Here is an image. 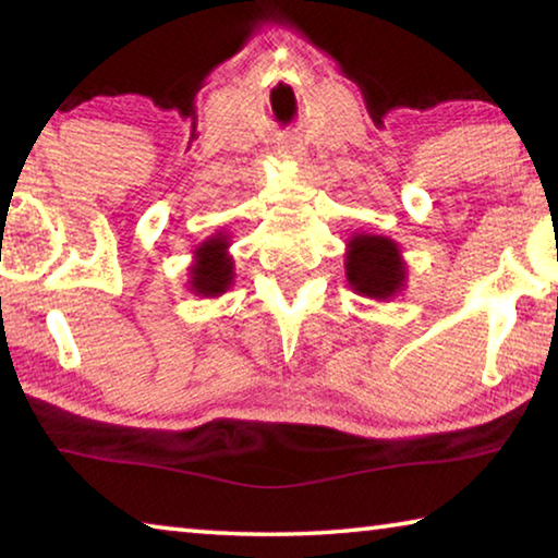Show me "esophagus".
<instances>
[{
  "label": "esophagus",
  "instance_id": "esophagus-1",
  "mask_svg": "<svg viewBox=\"0 0 558 558\" xmlns=\"http://www.w3.org/2000/svg\"><path fill=\"white\" fill-rule=\"evenodd\" d=\"M278 155L286 157V159H300L302 157V147L300 145H292V143H286L278 147Z\"/></svg>",
  "mask_w": 558,
  "mask_h": 558
}]
</instances>
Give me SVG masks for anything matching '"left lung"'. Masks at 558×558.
Returning a JSON list of instances; mask_svg holds the SVG:
<instances>
[{"label":"left lung","instance_id":"obj_1","mask_svg":"<svg viewBox=\"0 0 558 558\" xmlns=\"http://www.w3.org/2000/svg\"><path fill=\"white\" fill-rule=\"evenodd\" d=\"M403 263L396 243L384 235H354L347 251V280L359 295L386 300L403 288Z\"/></svg>","mask_w":558,"mask_h":558}]
</instances>
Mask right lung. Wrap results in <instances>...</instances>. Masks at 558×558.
Segmentation results:
<instances>
[{
    "mask_svg": "<svg viewBox=\"0 0 558 558\" xmlns=\"http://www.w3.org/2000/svg\"><path fill=\"white\" fill-rule=\"evenodd\" d=\"M226 239L216 235L202 243V248L196 251V260L192 268V288L196 295H221L226 288L231 286L233 278V263L226 256Z\"/></svg>",
    "mask_w": 558,
    "mask_h": 558,
    "instance_id": "1",
    "label": "right lung"
}]
</instances>
